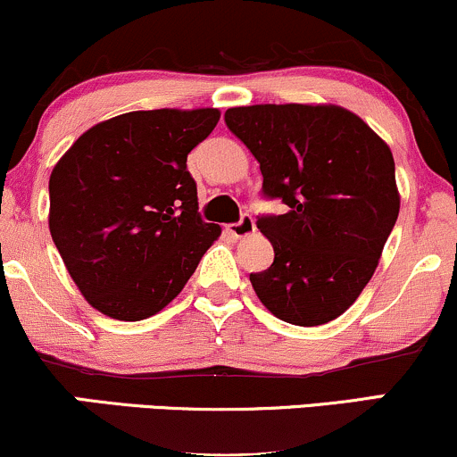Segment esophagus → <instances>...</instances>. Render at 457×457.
<instances>
[{
  "label": "esophagus",
  "instance_id": "1",
  "mask_svg": "<svg viewBox=\"0 0 457 457\" xmlns=\"http://www.w3.org/2000/svg\"><path fill=\"white\" fill-rule=\"evenodd\" d=\"M229 234L236 236V238H245V236H251L255 232V221H253L251 214H243L238 223H229L228 225Z\"/></svg>",
  "mask_w": 457,
  "mask_h": 457
}]
</instances>
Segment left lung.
I'll return each instance as SVG.
<instances>
[{
	"mask_svg": "<svg viewBox=\"0 0 457 457\" xmlns=\"http://www.w3.org/2000/svg\"><path fill=\"white\" fill-rule=\"evenodd\" d=\"M225 125L260 163L262 194L285 214H262L272 243L251 285L274 317L323 326L343 315L377 270L400 211L389 146L340 106L229 108Z\"/></svg>",
	"mask_w": 457,
	"mask_h": 457,
	"instance_id": "left-lung-1",
	"label": "left lung"
}]
</instances>
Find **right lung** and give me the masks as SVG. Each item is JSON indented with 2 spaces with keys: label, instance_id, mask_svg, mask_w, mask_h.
Segmentation results:
<instances>
[{
  "label": "right lung",
  "instance_id": "obj_1",
  "mask_svg": "<svg viewBox=\"0 0 457 457\" xmlns=\"http://www.w3.org/2000/svg\"><path fill=\"white\" fill-rule=\"evenodd\" d=\"M217 108L136 110L87 129L48 180L53 243L87 302L120 321L168 306L221 234L202 221L187 155Z\"/></svg>",
  "mask_w": 457,
  "mask_h": 457
}]
</instances>
